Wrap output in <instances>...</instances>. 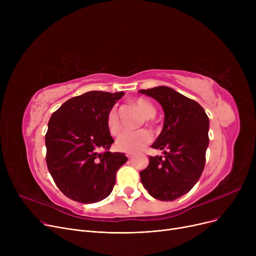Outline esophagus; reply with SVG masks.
<instances>
[{
  "instance_id": "34e87169",
  "label": "esophagus",
  "mask_w": 256,
  "mask_h": 256,
  "mask_svg": "<svg viewBox=\"0 0 256 256\" xmlns=\"http://www.w3.org/2000/svg\"><path fill=\"white\" fill-rule=\"evenodd\" d=\"M126 156H128V158H132V154H130V152H126Z\"/></svg>"
}]
</instances>
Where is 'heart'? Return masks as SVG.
<instances>
[{"instance_id": "heart-1", "label": "heart", "mask_w": 256, "mask_h": 256, "mask_svg": "<svg viewBox=\"0 0 256 256\" xmlns=\"http://www.w3.org/2000/svg\"><path fill=\"white\" fill-rule=\"evenodd\" d=\"M135 104L139 108V110L142 114L150 118L154 115L156 110L154 106L146 100L138 98L135 102ZM106 124L109 132L112 136H116L120 132V122L118 117V111L116 106H112L111 109L108 111L106 116ZM152 140V135L148 130H140L136 132H126L117 138L116 140V148L120 152H136L146 144H148Z\"/></svg>"}]
</instances>
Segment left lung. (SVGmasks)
Instances as JSON below:
<instances>
[{"mask_svg":"<svg viewBox=\"0 0 256 256\" xmlns=\"http://www.w3.org/2000/svg\"><path fill=\"white\" fill-rule=\"evenodd\" d=\"M140 93L154 98L164 110L162 132L152 145L164 156H150L140 180L150 196L162 201L176 200L196 184L206 165L210 120L197 102L166 86Z\"/></svg>","mask_w":256,"mask_h":256,"instance_id":"obj_1","label":"left lung"}]
</instances>
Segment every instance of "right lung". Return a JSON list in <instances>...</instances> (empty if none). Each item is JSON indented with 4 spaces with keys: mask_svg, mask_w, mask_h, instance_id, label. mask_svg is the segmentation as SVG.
<instances>
[{
    "mask_svg": "<svg viewBox=\"0 0 256 256\" xmlns=\"http://www.w3.org/2000/svg\"><path fill=\"white\" fill-rule=\"evenodd\" d=\"M124 96V91L86 92L66 100L48 121V171L60 191L78 202L94 204L109 196L117 170L128 160L122 152H109L114 140L106 124L108 111Z\"/></svg>",
    "mask_w": 256,
    "mask_h": 256,
    "instance_id": "right-lung-1",
    "label": "right lung"
}]
</instances>
